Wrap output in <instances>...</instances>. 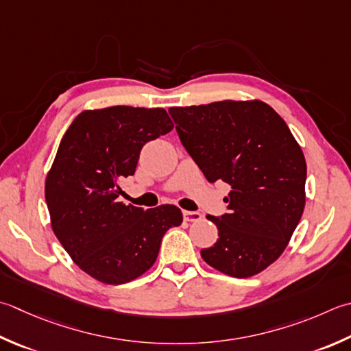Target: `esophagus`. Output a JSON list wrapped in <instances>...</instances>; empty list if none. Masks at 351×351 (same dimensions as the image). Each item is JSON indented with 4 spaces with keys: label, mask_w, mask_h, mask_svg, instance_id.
Wrapping results in <instances>:
<instances>
[{
    "label": "esophagus",
    "mask_w": 351,
    "mask_h": 351,
    "mask_svg": "<svg viewBox=\"0 0 351 351\" xmlns=\"http://www.w3.org/2000/svg\"><path fill=\"white\" fill-rule=\"evenodd\" d=\"M182 216H184V221L187 222H196L202 219V215L199 211H182Z\"/></svg>",
    "instance_id": "34e87169"
}]
</instances>
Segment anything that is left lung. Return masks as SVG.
Masks as SVG:
<instances>
[{
	"mask_svg": "<svg viewBox=\"0 0 351 351\" xmlns=\"http://www.w3.org/2000/svg\"><path fill=\"white\" fill-rule=\"evenodd\" d=\"M182 146L210 182L231 185L228 213L207 216L217 242L201 251L215 269L246 278L281 256L303 216L306 160L285 120L260 100L170 108Z\"/></svg>",
	"mask_w": 351,
	"mask_h": 351,
	"instance_id": "obj_1",
	"label": "left lung"
}]
</instances>
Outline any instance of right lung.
<instances>
[{
	"label": "right lung",
	"instance_id": "1",
	"mask_svg": "<svg viewBox=\"0 0 351 351\" xmlns=\"http://www.w3.org/2000/svg\"><path fill=\"white\" fill-rule=\"evenodd\" d=\"M173 129L162 108L84 111L62 138L45 180L51 228L82 271L123 285L155 263L162 236L180 226L175 205L144 211L119 202V181L135 173L144 144Z\"/></svg>",
	"mask_w": 351,
	"mask_h": 351
}]
</instances>
